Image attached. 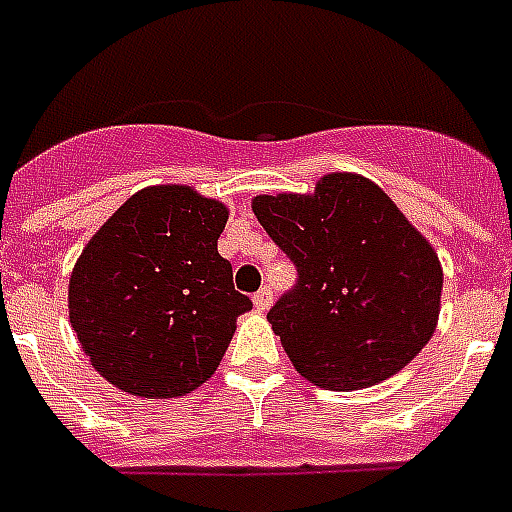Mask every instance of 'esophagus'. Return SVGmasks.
<instances>
[{
	"mask_svg": "<svg viewBox=\"0 0 512 512\" xmlns=\"http://www.w3.org/2000/svg\"><path fill=\"white\" fill-rule=\"evenodd\" d=\"M252 303H255V308H257V311H260V313L268 311V308H271V303H273L271 289L263 287V289H260V292H255V297H252Z\"/></svg>",
	"mask_w": 512,
	"mask_h": 512,
	"instance_id": "34e87169",
	"label": "esophagus"
}]
</instances>
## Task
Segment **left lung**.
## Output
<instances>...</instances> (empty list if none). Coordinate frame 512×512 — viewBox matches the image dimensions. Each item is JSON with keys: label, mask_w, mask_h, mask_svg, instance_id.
<instances>
[{"label": "left lung", "mask_w": 512, "mask_h": 512, "mask_svg": "<svg viewBox=\"0 0 512 512\" xmlns=\"http://www.w3.org/2000/svg\"><path fill=\"white\" fill-rule=\"evenodd\" d=\"M252 212L297 268L268 321L313 385L369 388L428 345L444 271L380 185L335 172L311 196H255Z\"/></svg>", "instance_id": "obj_1"}]
</instances>
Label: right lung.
<instances>
[{"mask_svg": "<svg viewBox=\"0 0 512 512\" xmlns=\"http://www.w3.org/2000/svg\"><path fill=\"white\" fill-rule=\"evenodd\" d=\"M228 207L191 185L124 201L79 255L68 319L92 366L124 393L175 398L212 377L252 300L217 252Z\"/></svg>", "mask_w": 512, "mask_h": 512, "instance_id": "add662e5", "label": "right lung"}]
</instances>
